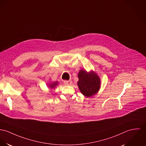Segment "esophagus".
I'll use <instances>...</instances> for the list:
<instances>
[{"instance_id":"obj_1","label":"esophagus","mask_w":146,"mask_h":146,"mask_svg":"<svg viewBox=\"0 0 146 146\" xmlns=\"http://www.w3.org/2000/svg\"><path fill=\"white\" fill-rule=\"evenodd\" d=\"M64 83L66 85H68V86H70L72 84V80H65L64 82Z\"/></svg>"}]
</instances>
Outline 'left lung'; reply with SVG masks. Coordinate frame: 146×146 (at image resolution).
I'll use <instances>...</instances> for the list:
<instances>
[{
  "label": "left lung",
  "instance_id": "1",
  "mask_svg": "<svg viewBox=\"0 0 146 146\" xmlns=\"http://www.w3.org/2000/svg\"><path fill=\"white\" fill-rule=\"evenodd\" d=\"M77 85L82 94L86 97L96 94L101 88V78L93 70L87 72L83 69L79 70Z\"/></svg>",
  "mask_w": 146,
  "mask_h": 146
}]
</instances>
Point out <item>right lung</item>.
I'll list each match as a JSON object with an SVG mask.
<instances>
[{
    "label": "right lung",
    "instance_id": "right-lung-1",
    "mask_svg": "<svg viewBox=\"0 0 146 146\" xmlns=\"http://www.w3.org/2000/svg\"><path fill=\"white\" fill-rule=\"evenodd\" d=\"M58 82H52V83H50L49 84H47V86L50 89V90H52L53 89H54L56 88V86L58 85Z\"/></svg>",
    "mask_w": 146,
    "mask_h": 146
}]
</instances>
